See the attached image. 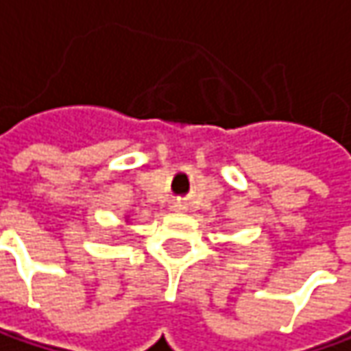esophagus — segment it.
<instances>
[{
    "mask_svg": "<svg viewBox=\"0 0 351 351\" xmlns=\"http://www.w3.org/2000/svg\"><path fill=\"white\" fill-rule=\"evenodd\" d=\"M175 208H178V210H180V208H182V204H176Z\"/></svg>",
    "mask_w": 351,
    "mask_h": 351,
    "instance_id": "34e87169",
    "label": "esophagus"
}]
</instances>
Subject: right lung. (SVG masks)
Returning <instances> with one entry per match:
<instances>
[{
  "mask_svg": "<svg viewBox=\"0 0 351 351\" xmlns=\"http://www.w3.org/2000/svg\"><path fill=\"white\" fill-rule=\"evenodd\" d=\"M128 220H130V216H125V221H128Z\"/></svg>",
  "mask_w": 351,
  "mask_h": 351,
  "instance_id": "right-lung-1",
  "label": "right lung"
}]
</instances>
